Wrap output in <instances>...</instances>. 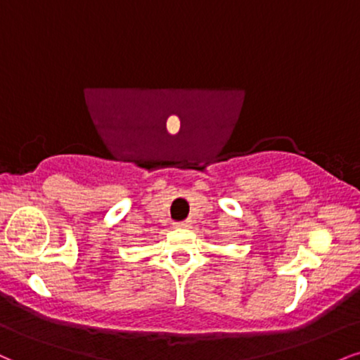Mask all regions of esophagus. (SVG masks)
Returning <instances> with one entry per match:
<instances>
[{"instance_id":"esophagus-1","label":"esophagus","mask_w":360,"mask_h":360,"mask_svg":"<svg viewBox=\"0 0 360 360\" xmlns=\"http://www.w3.org/2000/svg\"><path fill=\"white\" fill-rule=\"evenodd\" d=\"M176 228H189L191 226V221L189 219H186V221H179V223H174Z\"/></svg>"}]
</instances>
